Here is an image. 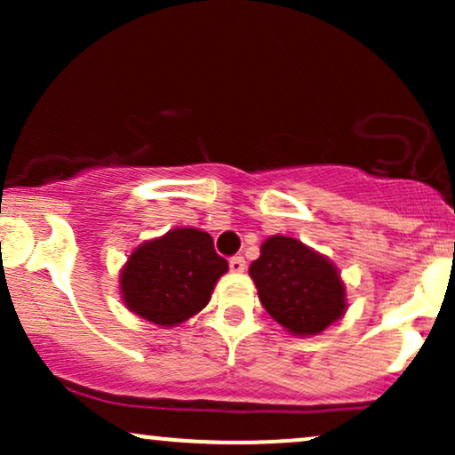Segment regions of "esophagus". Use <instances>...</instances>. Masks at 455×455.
<instances>
[{"mask_svg": "<svg viewBox=\"0 0 455 455\" xmlns=\"http://www.w3.org/2000/svg\"><path fill=\"white\" fill-rule=\"evenodd\" d=\"M228 267H231L233 274H242V271L245 269L243 257H233L231 260H228Z\"/></svg>", "mask_w": 455, "mask_h": 455, "instance_id": "1", "label": "esophagus"}]
</instances>
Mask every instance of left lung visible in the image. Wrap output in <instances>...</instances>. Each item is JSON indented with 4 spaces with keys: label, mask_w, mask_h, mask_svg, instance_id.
I'll use <instances>...</instances> for the list:
<instances>
[{
    "label": "left lung",
    "mask_w": 455,
    "mask_h": 455,
    "mask_svg": "<svg viewBox=\"0 0 455 455\" xmlns=\"http://www.w3.org/2000/svg\"><path fill=\"white\" fill-rule=\"evenodd\" d=\"M248 274L269 316L293 336H318L348 307L347 284L336 265L295 237L265 239Z\"/></svg>",
    "instance_id": "8db88e82"
}]
</instances>
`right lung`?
I'll return each mask as SVG.
<instances>
[{
	"label": "right lung",
	"instance_id": "1",
	"mask_svg": "<svg viewBox=\"0 0 455 455\" xmlns=\"http://www.w3.org/2000/svg\"><path fill=\"white\" fill-rule=\"evenodd\" d=\"M228 263L201 228H171L145 239L119 269V293L132 315L162 329L177 327L210 304Z\"/></svg>",
	"mask_w": 455,
	"mask_h": 455
}]
</instances>
